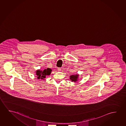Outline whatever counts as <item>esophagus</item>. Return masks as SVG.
<instances>
[{
    "label": "esophagus",
    "instance_id": "1",
    "mask_svg": "<svg viewBox=\"0 0 126 126\" xmlns=\"http://www.w3.org/2000/svg\"><path fill=\"white\" fill-rule=\"evenodd\" d=\"M61 68H58V71H61Z\"/></svg>",
    "mask_w": 126,
    "mask_h": 126
}]
</instances>
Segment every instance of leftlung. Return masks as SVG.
<instances>
[{
	"label": "left lung",
	"mask_w": 126,
	"mask_h": 126,
	"mask_svg": "<svg viewBox=\"0 0 126 126\" xmlns=\"http://www.w3.org/2000/svg\"><path fill=\"white\" fill-rule=\"evenodd\" d=\"M79 75L78 74H76V75H71L70 76V80H71V81L76 82L78 81V78H79Z\"/></svg>",
	"instance_id": "1"
}]
</instances>
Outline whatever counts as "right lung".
Instances as JSON below:
<instances>
[{
    "label": "right lung",
    "instance_id": "right-lung-1",
    "mask_svg": "<svg viewBox=\"0 0 126 126\" xmlns=\"http://www.w3.org/2000/svg\"><path fill=\"white\" fill-rule=\"evenodd\" d=\"M52 70L50 68H47V69L44 70H37L36 74L37 76V78L38 79H44L46 78V76H49L51 73Z\"/></svg>",
    "mask_w": 126,
    "mask_h": 126
}]
</instances>
